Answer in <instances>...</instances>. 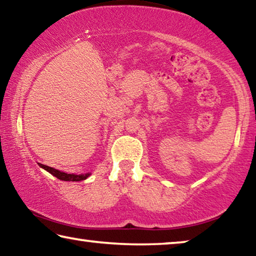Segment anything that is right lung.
Instances as JSON below:
<instances>
[{"label":"right lung","instance_id":"add662e5","mask_svg":"<svg viewBox=\"0 0 256 256\" xmlns=\"http://www.w3.org/2000/svg\"><path fill=\"white\" fill-rule=\"evenodd\" d=\"M40 166L42 168H44L45 170H47L48 172H50L52 175L55 176L56 178H58L60 180H72V182H79V180H86V177H88L90 174H86V175H73V174H66V172H60L58 170H55V168H52L46 166V164H40Z\"/></svg>","mask_w":256,"mask_h":256}]
</instances>
